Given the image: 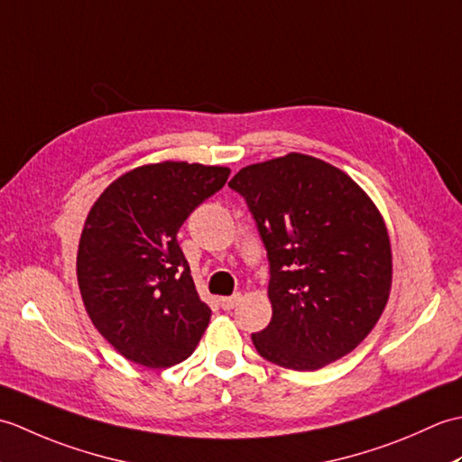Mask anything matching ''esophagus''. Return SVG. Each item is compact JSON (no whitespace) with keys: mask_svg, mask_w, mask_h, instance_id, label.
I'll return each mask as SVG.
<instances>
[{"mask_svg":"<svg viewBox=\"0 0 462 462\" xmlns=\"http://www.w3.org/2000/svg\"><path fill=\"white\" fill-rule=\"evenodd\" d=\"M240 300H242L240 293H234V296H228V298H220V306L224 310H234L240 303Z\"/></svg>","mask_w":462,"mask_h":462,"instance_id":"34e87169","label":"esophagus"}]
</instances>
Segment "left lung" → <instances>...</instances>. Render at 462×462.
Returning <instances> with one entry per match:
<instances>
[{
	"instance_id": "8db88e82",
	"label": "left lung",
	"mask_w": 462,
	"mask_h": 462,
	"mask_svg": "<svg viewBox=\"0 0 462 462\" xmlns=\"http://www.w3.org/2000/svg\"><path fill=\"white\" fill-rule=\"evenodd\" d=\"M258 224L270 260L272 321L252 333L263 359L316 371L347 356L375 328L393 282L385 220L337 166L290 152L228 182Z\"/></svg>"
}]
</instances>
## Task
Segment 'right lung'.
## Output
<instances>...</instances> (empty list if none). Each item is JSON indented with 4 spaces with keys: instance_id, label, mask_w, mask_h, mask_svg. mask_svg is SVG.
Masks as SVG:
<instances>
[{
    "instance_id": "1",
    "label": "right lung",
    "mask_w": 462,
    "mask_h": 462,
    "mask_svg": "<svg viewBox=\"0 0 462 462\" xmlns=\"http://www.w3.org/2000/svg\"><path fill=\"white\" fill-rule=\"evenodd\" d=\"M228 166L164 161L113 180L91 206L77 282L97 331L136 365L189 359L212 311L176 242L189 214L228 180Z\"/></svg>"
}]
</instances>
